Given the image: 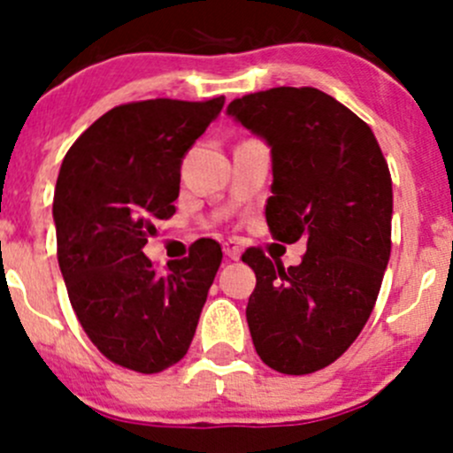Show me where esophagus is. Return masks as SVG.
<instances>
[{"label": "esophagus", "instance_id": "1", "mask_svg": "<svg viewBox=\"0 0 453 453\" xmlns=\"http://www.w3.org/2000/svg\"><path fill=\"white\" fill-rule=\"evenodd\" d=\"M223 254H226L230 260H239L241 258V245L232 239L226 241V243H223Z\"/></svg>", "mask_w": 453, "mask_h": 453}]
</instances>
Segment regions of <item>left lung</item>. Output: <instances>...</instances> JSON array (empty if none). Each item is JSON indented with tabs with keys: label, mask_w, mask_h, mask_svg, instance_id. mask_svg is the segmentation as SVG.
Segmentation results:
<instances>
[{
	"label": "left lung",
	"mask_w": 453,
	"mask_h": 453,
	"mask_svg": "<svg viewBox=\"0 0 453 453\" xmlns=\"http://www.w3.org/2000/svg\"><path fill=\"white\" fill-rule=\"evenodd\" d=\"M227 116L272 149V236L307 239L296 267L243 254L256 273L245 309L254 349L278 372H315L344 355L377 303L392 248L388 162L366 122L313 87L248 94Z\"/></svg>",
	"instance_id": "1"
}]
</instances>
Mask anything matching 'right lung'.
Returning a JSON list of instances; mask_svg holds the SVG:
<instances>
[{
  "label": "right lung",
  "instance_id": "1",
  "mask_svg": "<svg viewBox=\"0 0 453 453\" xmlns=\"http://www.w3.org/2000/svg\"><path fill=\"white\" fill-rule=\"evenodd\" d=\"M226 98H155L100 116L67 150L54 190L58 267L96 349L122 368L162 372L193 342L221 245L197 241L159 273L142 248L175 214L181 159Z\"/></svg>",
  "mask_w": 453,
  "mask_h": 453
}]
</instances>
